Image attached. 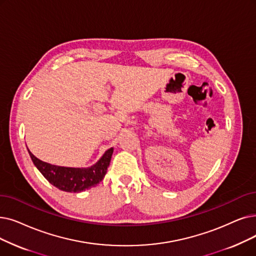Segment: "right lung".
<instances>
[{
  "instance_id": "1",
  "label": "right lung",
  "mask_w": 256,
  "mask_h": 256,
  "mask_svg": "<svg viewBox=\"0 0 256 256\" xmlns=\"http://www.w3.org/2000/svg\"><path fill=\"white\" fill-rule=\"evenodd\" d=\"M114 148L108 150L96 164L88 168H72L40 161L28 150L33 164L48 182L66 192H80L96 186L104 178Z\"/></svg>"
}]
</instances>
